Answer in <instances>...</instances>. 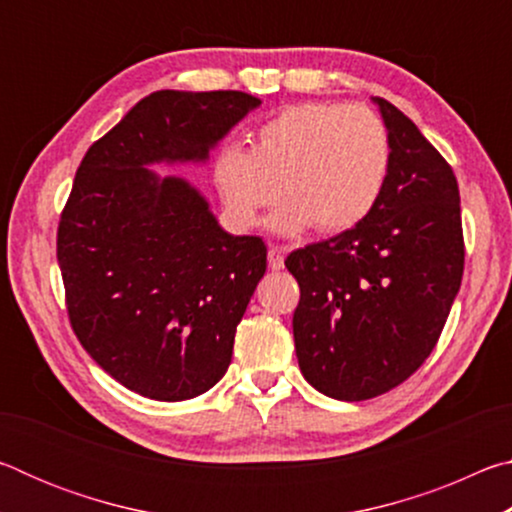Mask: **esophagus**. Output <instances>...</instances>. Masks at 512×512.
<instances>
[{
  "label": "esophagus",
  "mask_w": 512,
  "mask_h": 512,
  "mask_svg": "<svg viewBox=\"0 0 512 512\" xmlns=\"http://www.w3.org/2000/svg\"><path fill=\"white\" fill-rule=\"evenodd\" d=\"M284 253H287V248L282 246L268 248V268H271V271H280V268H284Z\"/></svg>",
  "instance_id": "esophagus-1"
}]
</instances>
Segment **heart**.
Segmentation results:
<instances>
[{"mask_svg":"<svg viewBox=\"0 0 512 512\" xmlns=\"http://www.w3.org/2000/svg\"><path fill=\"white\" fill-rule=\"evenodd\" d=\"M391 171V140L375 112L341 103H296L264 121L250 149L216 153L212 180L225 216L253 228L277 196L268 219L277 235H298L314 225L336 235L375 210Z\"/></svg>","mask_w":512,"mask_h":512,"instance_id":"heart-1","label":"heart"}]
</instances>
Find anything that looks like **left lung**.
<instances>
[{"instance_id": "8db88e82", "label": "left lung", "mask_w": 512, "mask_h": 512, "mask_svg": "<svg viewBox=\"0 0 512 512\" xmlns=\"http://www.w3.org/2000/svg\"><path fill=\"white\" fill-rule=\"evenodd\" d=\"M372 103L391 140L384 194L359 225L284 262L300 284L293 339L302 377L343 402L391 391L422 366L465 259L452 167L393 103Z\"/></svg>"}]
</instances>
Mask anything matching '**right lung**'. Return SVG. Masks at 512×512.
<instances>
[{
  "label": "right lung",
  "mask_w": 512,
  "mask_h": 512,
  "mask_svg": "<svg viewBox=\"0 0 512 512\" xmlns=\"http://www.w3.org/2000/svg\"><path fill=\"white\" fill-rule=\"evenodd\" d=\"M253 94L160 90L94 142L58 225L69 320L90 357L128 391L192 400L219 381L266 273L259 237L225 232L183 176L205 164Z\"/></svg>",
  "instance_id": "right-lung-1"
}]
</instances>
